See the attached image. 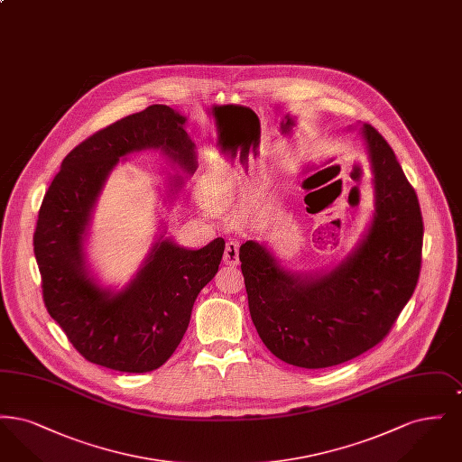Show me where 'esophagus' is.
Wrapping results in <instances>:
<instances>
[{
  "label": "esophagus",
  "mask_w": 462,
  "mask_h": 462,
  "mask_svg": "<svg viewBox=\"0 0 462 462\" xmlns=\"http://www.w3.org/2000/svg\"><path fill=\"white\" fill-rule=\"evenodd\" d=\"M239 241H228L225 244V253H223V263L228 266H237L239 264Z\"/></svg>",
  "instance_id": "34e87169"
}]
</instances>
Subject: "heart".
I'll return each instance as SVG.
<instances>
[{
	"instance_id": "1",
	"label": "heart",
	"mask_w": 462,
	"mask_h": 462,
	"mask_svg": "<svg viewBox=\"0 0 462 462\" xmlns=\"http://www.w3.org/2000/svg\"><path fill=\"white\" fill-rule=\"evenodd\" d=\"M232 175L226 170L217 171L209 178V196L213 199L225 198L232 190Z\"/></svg>"
}]
</instances>
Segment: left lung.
Segmentation results:
<instances>
[{
    "mask_svg": "<svg viewBox=\"0 0 462 462\" xmlns=\"http://www.w3.org/2000/svg\"><path fill=\"white\" fill-rule=\"evenodd\" d=\"M375 187L373 226L328 275L300 279L258 242L239 251L253 324L277 358L305 369L348 362L379 345L418 286L422 215L393 149L364 125Z\"/></svg>",
    "mask_w": 462,
    "mask_h": 462,
    "instance_id": "8db88e82",
    "label": "left lung"
}]
</instances>
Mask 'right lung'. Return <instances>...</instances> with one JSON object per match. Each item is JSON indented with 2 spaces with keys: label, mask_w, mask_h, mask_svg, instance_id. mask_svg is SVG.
I'll list each match as a JSON object with an SVG mask.
<instances>
[{
  "label": "right lung",
  "mask_w": 462,
  "mask_h": 462,
  "mask_svg": "<svg viewBox=\"0 0 462 462\" xmlns=\"http://www.w3.org/2000/svg\"><path fill=\"white\" fill-rule=\"evenodd\" d=\"M185 117L168 106H149L93 133L62 161L44 194L34 230L44 307L88 362L119 373L159 369L178 348L200 289L215 273L225 241L190 251L159 242L123 292L97 286L83 266L81 242L89 209L119 157L147 147L187 171L196 170Z\"/></svg>",
  "instance_id": "add662e5"
}]
</instances>
